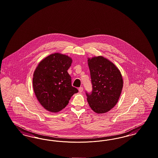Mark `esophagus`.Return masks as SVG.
<instances>
[{"label":"esophagus","instance_id":"34e87169","mask_svg":"<svg viewBox=\"0 0 158 158\" xmlns=\"http://www.w3.org/2000/svg\"><path fill=\"white\" fill-rule=\"evenodd\" d=\"M83 90H84V89L82 87H80L78 88V91H79L80 93H82L83 91Z\"/></svg>","mask_w":158,"mask_h":158}]
</instances>
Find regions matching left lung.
<instances>
[{"label":"left lung","instance_id":"1","mask_svg":"<svg viewBox=\"0 0 158 158\" xmlns=\"http://www.w3.org/2000/svg\"><path fill=\"white\" fill-rule=\"evenodd\" d=\"M92 93L88 94L90 108L97 114H104L117 104L123 87L121 73L117 66L102 56L88 59Z\"/></svg>","mask_w":158,"mask_h":158}]
</instances>
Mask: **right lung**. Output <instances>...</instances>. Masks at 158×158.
<instances>
[{
  "instance_id": "add662e5",
  "label": "right lung",
  "mask_w": 158,
  "mask_h": 158,
  "mask_svg": "<svg viewBox=\"0 0 158 158\" xmlns=\"http://www.w3.org/2000/svg\"><path fill=\"white\" fill-rule=\"evenodd\" d=\"M72 59L56 53L42 60L33 77V87L36 98L42 106L51 112H57L68 105L71 97L78 92L71 85L67 70Z\"/></svg>"
}]
</instances>
